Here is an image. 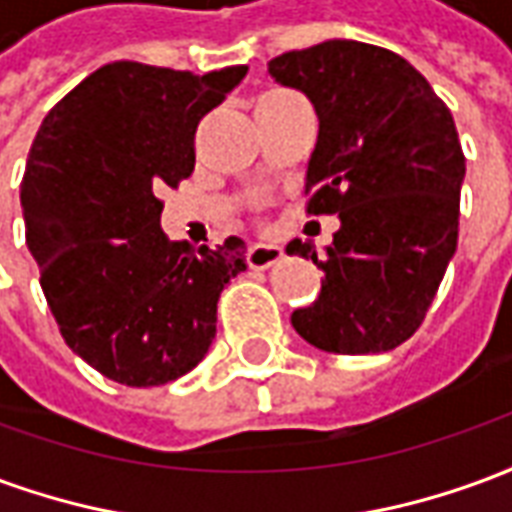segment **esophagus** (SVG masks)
Wrapping results in <instances>:
<instances>
[{
    "label": "esophagus",
    "instance_id": "1",
    "mask_svg": "<svg viewBox=\"0 0 512 512\" xmlns=\"http://www.w3.org/2000/svg\"><path fill=\"white\" fill-rule=\"evenodd\" d=\"M282 257H285V252L277 244H252L249 252H246V263L255 271H263V268H271L274 263H279Z\"/></svg>",
    "mask_w": 512,
    "mask_h": 512
}]
</instances>
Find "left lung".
Returning <instances> with one entry per match:
<instances>
[{"instance_id":"obj_1","label":"left lung","mask_w":512,"mask_h":512,"mask_svg":"<svg viewBox=\"0 0 512 512\" xmlns=\"http://www.w3.org/2000/svg\"><path fill=\"white\" fill-rule=\"evenodd\" d=\"M318 112L307 216H340L326 257L288 244L326 279L293 329L329 354H381L425 321L458 246L466 156L450 109L400 54L326 40L268 62Z\"/></svg>"}]
</instances>
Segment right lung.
Returning <instances> with one entry per match:
<instances>
[{"label":"right lung","instance_id":"add662e5","mask_svg":"<svg viewBox=\"0 0 512 512\" xmlns=\"http://www.w3.org/2000/svg\"><path fill=\"white\" fill-rule=\"evenodd\" d=\"M246 65L194 76L109 62L43 117L21 180L27 246L71 351L101 376H186L216 334V301L246 271L244 241L191 249L161 230V191L194 172L200 120Z\"/></svg>","mask_w":512,"mask_h":512}]
</instances>
